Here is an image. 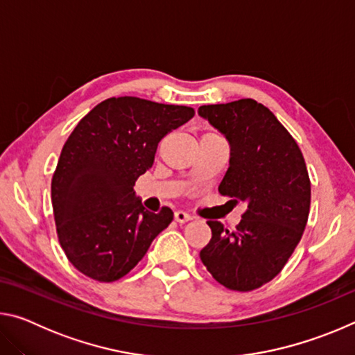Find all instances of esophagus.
Masks as SVG:
<instances>
[{
	"label": "esophagus",
	"instance_id": "34e87169",
	"mask_svg": "<svg viewBox=\"0 0 355 355\" xmlns=\"http://www.w3.org/2000/svg\"><path fill=\"white\" fill-rule=\"evenodd\" d=\"M173 218H175V220L180 222V224H184V222L192 219V216L189 213L183 211V209H178V211H175V214H173Z\"/></svg>",
	"mask_w": 355,
	"mask_h": 355
}]
</instances>
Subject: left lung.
<instances>
[{
	"label": "left lung",
	"instance_id": "1",
	"mask_svg": "<svg viewBox=\"0 0 355 355\" xmlns=\"http://www.w3.org/2000/svg\"><path fill=\"white\" fill-rule=\"evenodd\" d=\"M199 116L230 144L219 192L248 205L235 230L207 222L211 239L200 260L228 290H257L284 269L302 238L311 197L307 166L288 130L255 100L205 105Z\"/></svg>",
	"mask_w": 355,
	"mask_h": 355
}]
</instances>
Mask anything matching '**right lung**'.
Listing matches in <instances>:
<instances>
[{"mask_svg":"<svg viewBox=\"0 0 355 355\" xmlns=\"http://www.w3.org/2000/svg\"><path fill=\"white\" fill-rule=\"evenodd\" d=\"M189 106L112 97L86 114L65 141L51 180L58 239L78 271L122 279L173 213L142 207L133 186L153 166L159 141L194 117Z\"/></svg>","mask_w":355,"mask_h":355,"instance_id":"add662e5","label":"right lung"}]
</instances>
